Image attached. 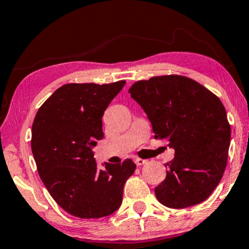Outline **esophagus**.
Here are the masks:
<instances>
[{
	"instance_id": "34e87169",
	"label": "esophagus",
	"mask_w": 249,
	"mask_h": 249,
	"mask_svg": "<svg viewBox=\"0 0 249 249\" xmlns=\"http://www.w3.org/2000/svg\"><path fill=\"white\" fill-rule=\"evenodd\" d=\"M134 161H136L137 166H142V165L146 164L147 160H145V159H142V158H136L134 159Z\"/></svg>"
}]
</instances>
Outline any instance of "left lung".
Wrapping results in <instances>:
<instances>
[{
  "instance_id": "1",
  "label": "left lung",
  "mask_w": 249,
  "mask_h": 249,
  "mask_svg": "<svg viewBox=\"0 0 249 249\" xmlns=\"http://www.w3.org/2000/svg\"><path fill=\"white\" fill-rule=\"evenodd\" d=\"M147 115L154 138L174 150L166 178L154 188L170 208L205 201L224 176L231 125L220 99L198 82L179 75L151 77L128 89Z\"/></svg>"
}]
</instances>
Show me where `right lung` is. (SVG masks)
Returning a JSON list of instances; mask_svg holds the SVG:
<instances>
[{"label": "right lung", "instance_id": "right-lung-1", "mask_svg": "<svg viewBox=\"0 0 249 249\" xmlns=\"http://www.w3.org/2000/svg\"><path fill=\"white\" fill-rule=\"evenodd\" d=\"M125 81L70 83L58 88L37 111L31 150L50 196L65 212L82 219L103 218L122 204L131 159L97 167L92 147L104 137L102 117Z\"/></svg>", "mask_w": 249, "mask_h": 249}]
</instances>
